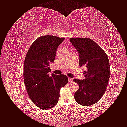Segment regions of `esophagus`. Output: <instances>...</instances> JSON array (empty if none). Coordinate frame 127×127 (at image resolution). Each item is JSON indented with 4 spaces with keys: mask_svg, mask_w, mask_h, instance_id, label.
Instances as JSON below:
<instances>
[{
    "mask_svg": "<svg viewBox=\"0 0 127 127\" xmlns=\"http://www.w3.org/2000/svg\"><path fill=\"white\" fill-rule=\"evenodd\" d=\"M68 82H69V83H72L73 82V79H72V78H70V77H68Z\"/></svg>",
    "mask_w": 127,
    "mask_h": 127,
    "instance_id": "1",
    "label": "esophagus"
}]
</instances>
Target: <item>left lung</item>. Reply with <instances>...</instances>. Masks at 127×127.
Segmentation results:
<instances>
[{"mask_svg":"<svg viewBox=\"0 0 127 127\" xmlns=\"http://www.w3.org/2000/svg\"><path fill=\"white\" fill-rule=\"evenodd\" d=\"M69 40L79 52V65L86 67L84 79H75L79 90L75 99L79 104L92 105L101 99L107 88L110 76L108 56L103 49L90 38H70Z\"/></svg>","mask_w":127,"mask_h":127,"instance_id":"1","label":"left lung"}]
</instances>
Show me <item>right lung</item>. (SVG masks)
I'll use <instances>...</instances> for the list:
<instances>
[{"mask_svg": "<svg viewBox=\"0 0 127 127\" xmlns=\"http://www.w3.org/2000/svg\"><path fill=\"white\" fill-rule=\"evenodd\" d=\"M64 38L45 35L33 41L26 54L24 63L23 79L28 96L40 109L55 107L60 97V88L68 80L66 75L51 76L50 64L54 63L58 47Z\"/></svg>", "mask_w": 127, "mask_h": 127, "instance_id": "right-lung-1", "label": "right lung"}]
</instances>
